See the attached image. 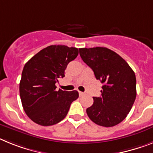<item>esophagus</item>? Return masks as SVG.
<instances>
[{
    "instance_id": "34e87169",
    "label": "esophagus",
    "mask_w": 153,
    "mask_h": 153,
    "mask_svg": "<svg viewBox=\"0 0 153 153\" xmlns=\"http://www.w3.org/2000/svg\"><path fill=\"white\" fill-rule=\"evenodd\" d=\"M79 96H84V95H85V94H84V93H83V92H80V91H79Z\"/></svg>"
}]
</instances>
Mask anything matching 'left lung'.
<instances>
[{"instance_id":"1","label":"left lung","mask_w":153,"mask_h":153,"mask_svg":"<svg viewBox=\"0 0 153 153\" xmlns=\"http://www.w3.org/2000/svg\"><path fill=\"white\" fill-rule=\"evenodd\" d=\"M83 61L103 84L101 94L94 97V104L87 109L90 119L97 125L112 127L125 119L136 97V78L127 62L105 48H81Z\"/></svg>"}]
</instances>
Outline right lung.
Listing matches in <instances>:
<instances>
[{
    "mask_svg": "<svg viewBox=\"0 0 153 153\" xmlns=\"http://www.w3.org/2000/svg\"><path fill=\"white\" fill-rule=\"evenodd\" d=\"M75 47L53 45L42 49L26 62L19 85L21 100L30 119L42 126L59 123L76 100V91H56L68 63L76 58Z\"/></svg>",
    "mask_w": 153,
    "mask_h": 153,
    "instance_id": "add662e5",
    "label": "right lung"
}]
</instances>
